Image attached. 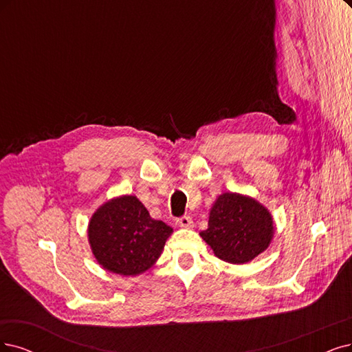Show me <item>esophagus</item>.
Instances as JSON below:
<instances>
[{
  "label": "esophagus",
  "instance_id": "obj_1",
  "mask_svg": "<svg viewBox=\"0 0 352 352\" xmlns=\"http://www.w3.org/2000/svg\"><path fill=\"white\" fill-rule=\"evenodd\" d=\"M177 225H178L179 228H184V229H191V228L194 226V223H192V219H191L190 216H183V217H179V219L177 220Z\"/></svg>",
  "mask_w": 352,
  "mask_h": 352
}]
</instances>
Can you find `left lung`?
<instances>
[{"label": "left lung", "mask_w": 352, "mask_h": 352, "mask_svg": "<svg viewBox=\"0 0 352 352\" xmlns=\"http://www.w3.org/2000/svg\"><path fill=\"white\" fill-rule=\"evenodd\" d=\"M214 255L230 264H246L263 254L274 236V220L264 204L239 192H223L200 232Z\"/></svg>", "instance_id": "obj_1"}]
</instances>
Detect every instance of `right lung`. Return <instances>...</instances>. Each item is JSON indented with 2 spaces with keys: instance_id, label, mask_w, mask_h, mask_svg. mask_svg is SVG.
Instances as JSON below:
<instances>
[{
  "instance_id": "1",
  "label": "right lung",
  "mask_w": 352,
  "mask_h": 352,
  "mask_svg": "<svg viewBox=\"0 0 352 352\" xmlns=\"http://www.w3.org/2000/svg\"><path fill=\"white\" fill-rule=\"evenodd\" d=\"M173 232L162 220L152 219L136 196H119L91 216L88 243L104 270L133 277L158 261Z\"/></svg>"
}]
</instances>
